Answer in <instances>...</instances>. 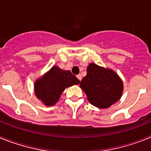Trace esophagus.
I'll list each match as a JSON object with an SVG mask.
<instances>
[{"mask_svg": "<svg viewBox=\"0 0 151 151\" xmlns=\"http://www.w3.org/2000/svg\"><path fill=\"white\" fill-rule=\"evenodd\" d=\"M76 76H77V78H78V80H79V81H81V80H82V76H81V74L77 75Z\"/></svg>", "mask_w": 151, "mask_h": 151, "instance_id": "obj_1", "label": "esophagus"}]
</instances>
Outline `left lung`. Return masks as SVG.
<instances>
[{
	"instance_id": "1",
	"label": "left lung",
	"mask_w": 151,
	"mask_h": 151,
	"mask_svg": "<svg viewBox=\"0 0 151 151\" xmlns=\"http://www.w3.org/2000/svg\"><path fill=\"white\" fill-rule=\"evenodd\" d=\"M89 102L98 108H108L122 96L123 85L116 73L100 67L94 63L89 64L87 75L80 83Z\"/></svg>"
}]
</instances>
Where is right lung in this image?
Here are the masks:
<instances>
[{
  "mask_svg": "<svg viewBox=\"0 0 151 151\" xmlns=\"http://www.w3.org/2000/svg\"><path fill=\"white\" fill-rule=\"evenodd\" d=\"M80 81L70 71L53 66L50 71L36 82L35 91L38 99L47 106L54 105L66 88L78 85Z\"/></svg>",
  "mask_w": 151,
  "mask_h": 151,
  "instance_id": "right-lung-1",
  "label": "right lung"
}]
</instances>
